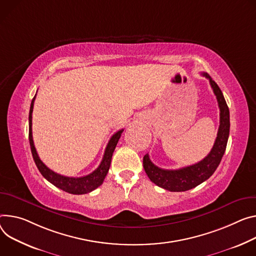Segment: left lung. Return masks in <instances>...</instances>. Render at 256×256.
I'll return each mask as SVG.
<instances>
[{"instance_id":"1","label":"left lung","mask_w":256,"mask_h":256,"mask_svg":"<svg viewBox=\"0 0 256 256\" xmlns=\"http://www.w3.org/2000/svg\"><path fill=\"white\" fill-rule=\"evenodd\" d=\"M209 80L220 107V128L214 145L208 155L190 166L180 170H162L156 166L150 160L149 154L143 158L144 170L150 178L158 187L170 192H184L191 190L210 178L220 164V160L226 148L230 134V111L222 92L216 82L207 74H202Z\"/></svg>"}]
</instances>
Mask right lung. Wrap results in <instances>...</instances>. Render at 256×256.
I'll return each mask as SVG.
<instances>
[{
	"mask_svg": "<svg viewBox=\"0 0 256 256\" xmlns=\"http://www.w3.org/2000/svg\"><path fill=\"white\" fill-rule=\"evenodd\" d=\"M34 100H36V96L34 97L32 104H30V116H28V122H30L28 138H30L32 154L34 160L36 162V166H38L40 172L42 174V176L46 180H49L54 186H56L57 188L65 191L67 193L74 194V195H82V194L90 193L92 191H94L95 189H97L99 186H101L103 184L104 178L107 176V172L109 170L110 164H111L112 154L114 152L116 145H118V140H120V138L124 130H118V132H115L111 136V138L107 144V147L105 149L103 159L97 170H95L94 172L88 176H80V178L64 176L54 172L49 168L46 166L36 153V147L34 144V140H32V110H34Z\"/></svg>",
	"mask_w": 256,
	"mask_h": 256,
	"instance_id": "add662e5",
	"label": "right lung"
}]
</instances>
